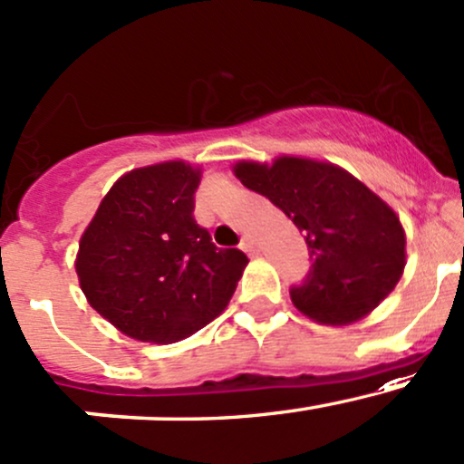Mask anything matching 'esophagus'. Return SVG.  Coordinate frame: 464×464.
<instances>
[{"label": "esophagus", "mask_w": 464, "mask_h": 464, "mask_svg": "<svg viewBox=\"0 0 464 464\" xmlns=\"http://www.w3.org/2000/svg\"><path fill=\"white\" fill-rule=\"evenodd\" d=\"M240 248H242V251H246L248 256H253V253L257 251V246H256V240H253L251 236H244V237H242V242H240Z\"/></svg>", "instance_id": "1"}]
</instances>
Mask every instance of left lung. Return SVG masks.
I'll return each instance as SVG.
<instances>
[{
  "instance_id": "1",
  "label": "left lung",
  "mask_w": 464,
  "mask_h": 464,
  "mask_svg": "<svg viewBox=\"0 0 464 464\" xmlns=\"http://www.w3.org/2000/svg\"><path fill=\"white\" fill-rule=\"evenodd\" d=\"M236 176L295 222L308 244L310 268L290 286L293 304L330 325L365 317L399 284L405 233L392 208L341 167L282 156L268 165L237 162Z\"/></svg>"
}]
</instances>
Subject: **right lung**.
Listing matches in <instances>:
<instances>
[{
    "instance_id": "add662e5",
    "label": "right lung",
    "mask_w": 464,
    "mask_h": 464,
    "mask_svg": "<svg viewBox=\"0 0 464 464\" xmlns=\"http://www.w3.org/2000/svg\"><path fill=\"white\" fill-rule=\"evenodd\" d=\"M200 169L180 160L114 182L85 228L76 275L90 306L127 337L174 343L227 308L248 257L193 218Z\"/></svg>"
}]
</instances>
